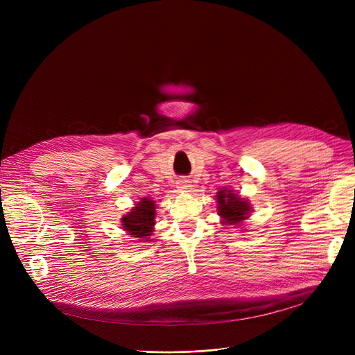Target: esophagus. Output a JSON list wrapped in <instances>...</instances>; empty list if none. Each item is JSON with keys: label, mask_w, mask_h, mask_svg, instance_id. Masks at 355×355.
Wrapping results in <instances>:
<instances>
[{"label": "esophagus", "mask_w": 355, "mask_h": 355, "mask_svg": "<svg viewBox=\"0 0 355 355\" xmlns=\"http://www.w3.org/2000/svg\"><path fill=\"white\" fill-rule=\"evenodd\" d=\"M178 189L181 190H190L191 189V184L189 180H180L178 181Z\"/></svg>", "instance_id": "obj_1"}]
</instances>
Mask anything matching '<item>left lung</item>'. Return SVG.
I'll list each match as a JSON object with an SVG mask.
<instances>
[{
	"instance_id": "8db88e82",
	"label": "left lung",
	"mask_w": 355,
	"mask_h": 355,
	"mask_svg": "<svg viewBox=\"0 0 355 355\" xmlns=\"http://www.w3.org/2000/svg\"><path fill=\"white\" fill-rule=\"evenodd\" d=\"M218 214L225 218L227 225H236L241 220H245L250 211L249 204L246 201L233 194L230 190H221L217 193Z\"/></svg>"
}]
</instances>
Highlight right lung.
<instances>
[{
    "label": "right lung",
    "instance_id": "obj_1",
    "mask_svg": "<svg viewBox=\"0 0 355 355\" xmlns=\"http://www.w3.org/2000/svg\"><path fill=\"white\" fill-rule=\"evenodd\" d=\"M154 217H155L154 201L149 198H142L141 202H138V206L122 218V223H123L122 226L129 234L142 239L151 234L153 226L155 225Z\"/></svg>",
    "mask_w": 355,
    "mask_h": 355
}]
</instances>
